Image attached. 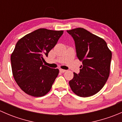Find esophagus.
Masks as SVG:
<instances>
[{
    "label": "esophagus",
    "mask_w": 122,
    "mask_h": 122,
    "mask_svg": "<svg viewBox=\"0 0 122 122\" xmlns=\"http://www.w3.org/2000/svg\"><path fill=\"white\" fill-rule=\"evenodd\" d=\"M60 71L61 72H66V70H63V69H60Z\"/></svg>",
    "instance_id": "34e87169"
}]
</instances>
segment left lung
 <instances>
[{"instance_id": "obj_1", "label": "left lung", "mask_w": 122, "mask_h": 122, "mask_svg": "<svg viewBox=\"0 0 122 122\" xmlns=\"http://www.w3.org/2000/svg\"><path fill=\"white\" fill-rule=\"evenodd\" d=\"M67 31L73 38L77 56L83 63L79 73L74 72L69 84L76 95L92 96L103 88L109 78L112 52L104 39L84 28Z\"/></svg>"}]
</instances>
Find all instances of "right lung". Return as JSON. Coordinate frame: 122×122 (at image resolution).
<instances>
[{"label":"right lung","instance_id":"add662e5","mask_svg":"<svg viewBox=\"0 0 122 122\" xmlns=\"http://www.w3.org/2000/svg\"><path fill=\"white\" fill-rule=\"evenodd\" d=\"M62 34L63 30L40 28L26 35L16 44L10 57L12 73L26 94L41 97L51 90L59 70L44 66L42 61Z\"/></svg>","mask_w":122,"mask_h":122}]
</instances>
